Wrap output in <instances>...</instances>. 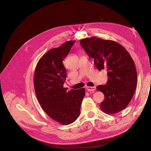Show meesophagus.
<instances>
[{
	"label": "esophagus",
	"mask_w": 151,
	"mask_h": 151,
	"mask_svg": "<svg viewBox=\"0 0 151 151\" xmlns=\"http://www.w3.org/2000/svg\"><path fill=\"white\" fill-rule=\"evenodd\" d=\"M86 89L89 92H93L96 91V87H91V86H87L86 87Z\"/></svg>",
	"instance_id": "esophagus-1"
}]
</instances>
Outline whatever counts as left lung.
<instances>
[{"label":"left lung","instance_id":"8db88e82","mask_svg":"<svg viewBox=\"0 0 151 151\" xmlns=\"http://www.w3.org/2000/svg\"><path fill=\"white\" fill-rule=\"evenodd\" d=\"M80 43L94 60L99 70H106L108 81L97 89L104 93L100 104L104 113L112 114L124 109L131 101L137 85V73L131 55L119 43L96 37L86 38Z\"/></svg>","mask_w":151,"mask_h":151}]
</instances>
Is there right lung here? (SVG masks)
<instances>
[{
	"label": "right lung",
	"instance_id": "1",
	"mask_svg": "<svg viewBox=\"0 0 151 151\" xmlns=\"http://www.w3.org/2000/svg\"><path fill=\"white\" fill-rule=\"evenodd\" d=\"M76 41L69 40L50 50L38 60L34 73L35 94L44 111L62 125L75 122L80 115L84 88L67 91L63 88L66 69L63 60Z\"/></svg>",
	"mask_w": 151,
	"mask_h": 151
}]
</instances>
